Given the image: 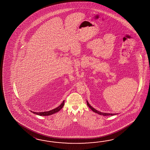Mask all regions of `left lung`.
<instances>
[{
	"label": "left lung",
	"mask_w": 150,
	"mask_h": 150,
	"mask_svg": "<svg viewBox=\"0 0 150 150\" xmlns=\"http://www.w3.org/2000/svg\"><path fill=\"white\" fill-rule=\"evenodd\" d=\"M87 105L89 107V108L91 109H92V110L93 112H95L96 113H97V114H100V115H103V116H109V115L112 116V115H115L116 114H110V113H105V112H99L98 110H96V109L93 108L92 107L89 105V103H88V102L87 101Z\"/></svg>",
	"instance_id": "obj_1"
}]
</instances>
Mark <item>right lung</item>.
<instances>
[{
    "label": "right lung",
    "instance_id": "right-lung-1",
    "mask_svg": "<svg viewBox=\"0 0 150 150\" xmlns=\"http://www.w3.org/2000/svg\"><path fill=\"white\" fill-rule=\"evenodd\" d=\"M64 101H65L64 100V101H63V102L61 103V105L57 107L56 108L54 109H52V110H49V111H48V112H32V111H31V112H32L33 113L35 114L40 115V116H49V115H52V114H54V113L59 112V111L61 110V109L63 107V106H64Z\"/></svg>",
    "mask_w": 150,
    "mask_h": 150
}]
</instances>
